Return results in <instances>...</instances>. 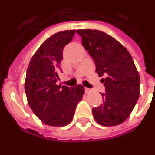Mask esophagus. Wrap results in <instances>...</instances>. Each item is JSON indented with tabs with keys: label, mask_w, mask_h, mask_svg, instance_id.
<instances>
[{
	"label": "esophagus",
	"mask_w": 155,
	"mask_h": 155,
	"mask_svg": "<svg viewBox=\"0 0 155 155\" xmlns=\"http://www.w3.org/2000/svg\"><path fill=\"white\" fill-rule=\"evenodd\" d=\"M85 93H90L91 91V90L89 88H85Z\"/></svg>",
	"instance_id": "esophagus-1"
}]
</instances>
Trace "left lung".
Wrapping results in <instances>:
<instances>
[{"mask_svg":"<svg viewBox=\"0 0 155 155\" xmlns=\"http://www.w3.org/2000/svg\"><path fill=\"white\" fill-rule=\"evenodd\" d=\"M76 32L92 57L96 73L106 75L103 103L93 108V117L102 126L119 125L128 118L139 97L140 78L133 58L118 41L101 31L80 29Z\"/></svg>","mask_w":155,"mask_h":155,"instance_id":"8db88e82","label":"left lung"}]
</instances>
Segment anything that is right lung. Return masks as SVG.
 <instances>
[{
  "label": "right lung",
  "instance_id": "right-lung-1",
  "mask_svg": "<svg viewBox=\"0 0 155 155\" xmlns=\"http://www.w3.org/2000/svg\"><path fill=\"white\" fill-rule=\"evenodd\" d=\"M75 30L55 33L44 41L29 62L25 92L34 114L46 125L64 127L72 121L85 88L57 85L63 49L73 38Z\"/></svg>",
  "mask_w": 155,
  "mask_h": 155
}]
</instances>
